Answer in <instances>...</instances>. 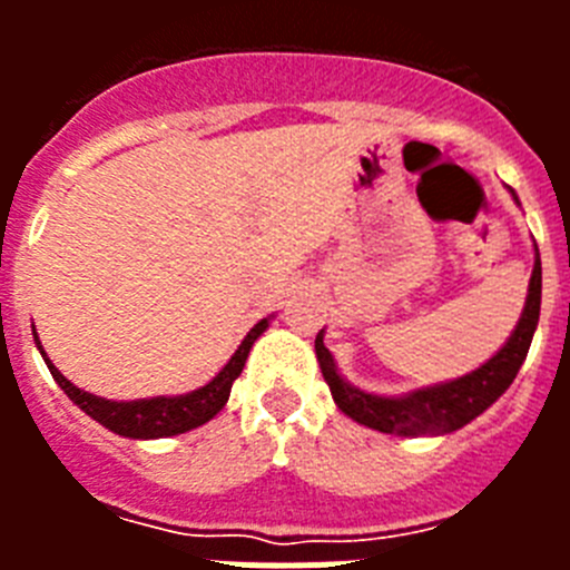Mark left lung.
Here are the masks:
<instances>
[{"label": "left lung", "mask_w": 570, "mask_h": 570, "mask_svg": "<svg viewBox=\"0 0 570 570\" xmlns=\"http://www.w3.org/2000/svg\"><path fill=\"white\" fill-rule=\"evenodd\" d=\"M513 194V190H511ZM517 199V194H513ZM520 205V199H517ZM540 302H542V262L540 250L533 259V274L528 282V296L525 308H522L517 328L511 331L505 345L476 371L456 380L436 382V385L416 387L400 396H382V394H367L362 387L351 385L345 376L340 374L334 356L325 347L322 336L325 331L316 334V360H320L322 376L328 382L331 396H334L336 407L342 414L351 416L360 425L374 428L382 434H396V436H445L460 431L471 420L488 411L493 402L500 400L513 382V376L520 374L522 362L531 347L533 331L540 322Z\"/></svg>", "instance_id": "left-lung-1"}]
</instances>
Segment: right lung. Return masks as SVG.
Wrapping results in <instances>:
<instances>
[{
  "mask_svg": "<svg viewBox=\"0 0 570 570\" xmlns=\"http://www.w3.org/2000/svg\"><path fill=\"white\" fill-rule=\"evenodd\" d=\"M271 316L259 320L254 328L248 331V336L242 340V345L236 347V354L230 356L228 365L208 382V385L196 387L190 394L179 396H150V400H105V396L88 394L82 387H77L70 380H65L62 371H59L53 362L45 354L42 342H39L37 331H33V340H37L39 354H42L45 365H48L50 376L57 380V385L62 387L65 394L70 396L73 405H79L90 420H97L99 425H105L108 431L119 436H128V440H163V436H176L185 434L190 428L205 425L208 420H214L219 411L225 407L230 396V385H234L236 376L242 374L245 360H248L254 342L265 334Z\"/></svg>",
  "mask_w": 570,
  "mask_h": 570,
  "instance_id": "obj_1",
  "label": "right lung"
}]
</instances>
